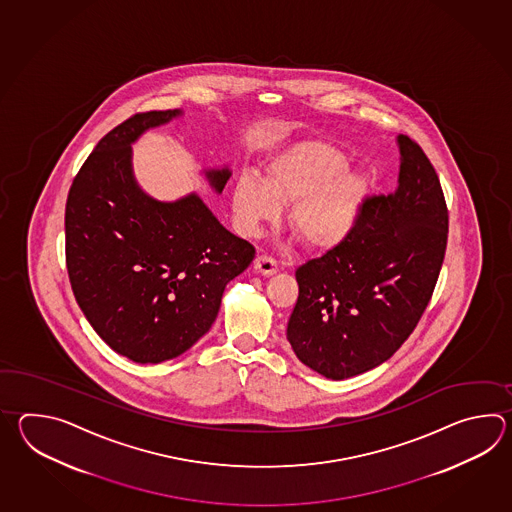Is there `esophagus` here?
Returning <instances> with one entry per match:
<instances>
[{
  "mask_svg": "<svg viewBox=\"0 0 512 512\" xmlns=\"http://www.w3.org/2000/svg\"><path fill=\"white\" fill-rule=\"evenodd\" d=\"M254 269L263 274V276H272L278 271V263L271 256L267 254H261L256 260H254Z\"/></svg>",
  "mask_w": 512,
  "mask_h": 512,
  "instance_id": "1",
  "label": "esophagus"
}]
</instances>
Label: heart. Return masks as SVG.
<instances>
[{
	"mask_svg": "<svg viewBox=\"0 0 512 512\" xmlns=\"http://www.w3.org/2000/svg\"><path fill=\"white\" fill-rule=\"evenodd\" d=\"M346 153L324 141L294 144L267 166V177L241 174L232 190V207L241 230L256 234L278 218L280 203H293L289 223L316 251L348 240L368 196V181L348 170Z\"/></svg>",
	"mask_w": 512,
	"mask_h": 512,
	"instance_id": "1",
	"label": "heart"
}]
</instances>
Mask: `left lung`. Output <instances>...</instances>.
I'll list each match as a JSON object with an SVG mask.
<instances>
[{"mask_svg": "<svg viewBox=\"0 0 512 512\" xmlns=\"http://www.w3.org/2000/svg\"><path fill=\"white\" fill-rule=\"evenodd\" d=\"M397 144L392 194L366 199L348 240L296 269L287 340L326 379H349L390 359L425 313L445 260L439 177L417 142L399 135Z\"/></svg>", "mask_w": 512, "mask_h": 512, "instance_id": "left-lung-1", "label": "left lung"}]
</instances>
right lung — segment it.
I'll use <instances>...</instances> for the list:
<instances>
[{"label": "right lung", "instance_id": "1", "mask_svg": "<svg viewBox=\"0 0 512 512\" xmlns=\"http://www.w3.org/2000/svg\"><path fill=\"white\" fill-rule=\"evenodd\" d=\"M179 115L124 120L100 139L67 196L66 263L78 305L109 348L139 364L192 348L214 324L227 283L256 254L197 194L164 203L137 185L131 144ZM205 177L221 194L230 170Z\"/></svg>", "mask_w": 512, "mask_h": 512}]
</instances>
